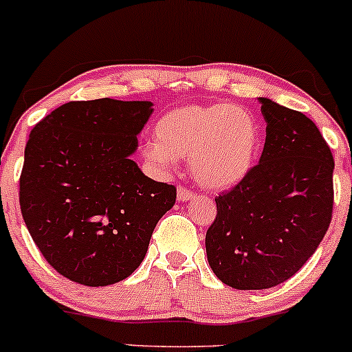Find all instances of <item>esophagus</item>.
<instances>
[{
    "label": "esophagus",
    "instance_id": "obj_1",
    "mask_svg": "<svg viewBox=\"0 0 352 352\" xmlns=\"http://www.w3.org/2000/svg\"><path fill=\"white\" fill-rule=\"evenodd\" d=\"M192 196H195V192H192L191 189L181 186V184L177 186V199H179V201H189Z\"/></svg>",
    "mask_w": 352,
    "mask_h": 352
}]
</instances>
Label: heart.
<instances>
[{"label":"heart","mask_w":352,"mask_h":352,"mask_svg":"<svg viewBox=\"0 0 352 352\" xmlns=\"http://www.w3.org/2000/svg\"><path fill=\"white\" fill-rule=\"evenodd\" d=\"M146 160L161 169L188 157L201 186L226 189L250 175L261 153V124L250 109L228 102L171 109L155 124Z\"/></svg>","instance_id":"obj_1"}]
</instances>
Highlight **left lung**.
<instances>
[{
    "instance_id": "left-lung-1",
    "label": "left lung",
    "mask_w": 352,
    "mask_h": 352,
    "mask_svg": "<svg viewBox=\"0 0 352 352\" xmlns=\"http://www.w3.org/2000/svg\"><path fill=\"white\" fill-rule=\"evenodd\" d=\"M259 102L267 123L261 160L216 196L206 232L209 266L234 289H266L294 276L333 218L334 160L318 126L267 98Z\"/></svg>"
}]
</instances>
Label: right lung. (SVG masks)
Masks as SVG:
<instances>
[{
    "label": "right lung",
    "instance_id": "obj_1",
    "mask_svg": "<svg viewBox=\"0 0 352 352\" xmlns=\"http://www.w3.org/2000/svg\"><path fill=\"white\" fill-rule=\"evenodd\" d=\"M149 101H69L30 133L19 176L28 231L69 281L108 286L136 271L176 188L131 160Z\"/></svg>",
    "mask_w": 352,
    "mask_h": 352
}]
</instances>
